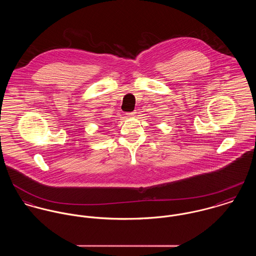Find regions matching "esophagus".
Segmentation results:
<instances>
[{
  "label": "esophagus",
  "mask_w": 256,
  "mask_h": 256,
  "mask_svg": "<svg viewBox=\"0 0 256 256\" xmlns=\"http://www.w3.org/2000/svg\"><path fill=\"white\" fill-rule=\"evenodd\" d=\"M126 116L129 117H134L136 116V112H127Z\"/></svg>",
  "instance_id": "1"
}]
</instances>
